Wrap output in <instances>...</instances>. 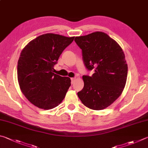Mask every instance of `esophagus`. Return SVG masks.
Here are the masks:
<instances>
[{"label": "esophagus", "mask_w": 148, "mask_h": 148, "mask_svg": "<svg viewBox=\"0 0 148 148\" xmlns=\"http://www.w3.org/2000/svg\"><path fill=\"white\" fill-rule=\"evenodd\" d=\"M75 80H76V78H75V77H71V83H72V84H73Z\"/></svg>", "instance_id": "1"}]
</instances>
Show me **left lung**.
Listing matches in <instances>:
<instances>
[{
	"mask_svg": "<svg viewBox=\"0 0 148 148\" xmlns=\"http://www.w3.org/2000/svg\"><path fill=\"white\" fill-rule=\"evenodd\" d=\"M74 41L82 50L86 69L95 71L92 76H83L84 87L77 96L88 108H106L120 96L127 80V65L122 48L101 32L76 37Z\"/></svg>",
	"mask_w": 148,
	"mask_h": 148,
	"instance_id": "1",
	"label": "left lung"
}]
</instances>
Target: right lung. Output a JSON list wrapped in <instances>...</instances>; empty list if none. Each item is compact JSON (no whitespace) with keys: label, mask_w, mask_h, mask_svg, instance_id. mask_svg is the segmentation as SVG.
<instances>
[{"label":"right lung","mask_w":148,"mask_h":148,"mask_svg":"<svg viewBox=\"0 0 148 148\" xmlns=\"http://www.w3.org/2000/svg\"><path fill=\"white\" fill-rule=\"evenodd\" d=\"M74 39L43 34L31 41L21 52L17 65L18 84L25 97L39 108H54L65 97L71 78L53 73V66Z\"/></svg>","instance_id":"obj_1"}]
</instances>
